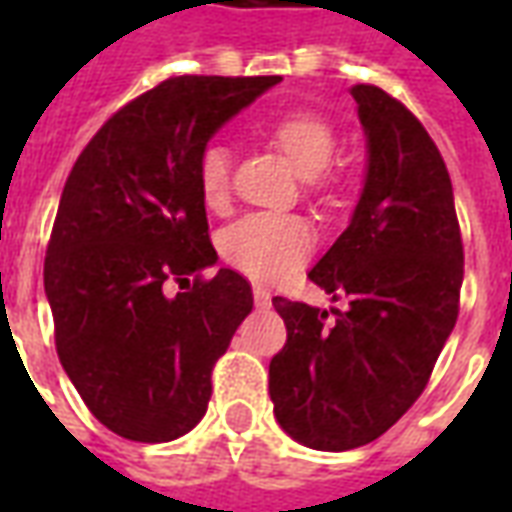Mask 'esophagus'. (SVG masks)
<instances>
[{
    "instance_id": "34e87169",
    "label": "esophagus",
    "mask_w": 512,
    "mask_h": 512,
    "mask_svg": "<svg viewBox=\"0 0 512 512\" xmlns=\"http://www.w3.org/2000/svg\"><path fill=\"white\" fill-rule=\"evenodd\" d=\"M252 296H255V304L260 307V310L271 307V293H268L266 288H255V290H252Z\"/></svg>"
}]
</instances>
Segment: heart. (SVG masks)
I'll return each mask as SVG.
<instances>
[{"instance_id":"obj_1","label":"heart","mask_w":512,"mask_h":512,"mask_svg":"<svg viewBox=\"0 0 512 512\" xmlns=\"http://www.w3.org/2000/svg\"><path fill=\"white\" fill-rule=\"evenodd\" d=\"M271 139L304 178H318L332 164V126L318 115H285L271 126ZM197 189L211 211H222L230 197V147L211 142L197 161ZM315 233L301 216L290 213H249L222 233L227 263L257 282H277L310 257Z\"/></svg>"}]
</instances>
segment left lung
Here are the masks:
<instances>
[{"instance_id":"1","label":"left lung","mask_w":512,"mask_h":512,"mask_svg":"<svg viewBox=\"0 0 512 512\" xmlns=\"http://www.w3.org/2000/svg\"><path fill=\"white\" fill-rule=\"evenodd\" d=\"M367 139L354 216L310 279L348 299L318 310L277 296L288 343L268 365L274 417L304 447L376 441L414 406L458 321L463 244L450 172L406 106L351 87Z\"/></svg>"}]
</instances>
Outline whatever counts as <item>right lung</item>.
Returning a JSON list of instances; mask_svg holds the SVG:
<instances>
[{
    "label": "right lung",
    "mask_w": 512,
    "mask_h": 512,
    "mask_svg": "<svg viewBox=\"0 0 512 512\" xmlns=\"http://www.w3.org/2000/svg\"><path fill=\"white\" fill-rule=\"evenodd\" d=\"M279 76H175L109 117L76 158L43 285L57 354L98 422L131 441L189 433L211 370L252 312V288L216 266L197 161L211 136ZM181 293L169 300L163 282Z\"/></svg>",
    "instance_id": "obj_1"
}]
</instances>
